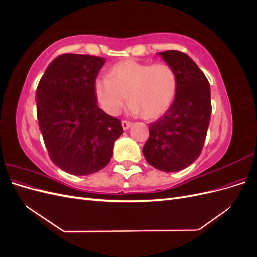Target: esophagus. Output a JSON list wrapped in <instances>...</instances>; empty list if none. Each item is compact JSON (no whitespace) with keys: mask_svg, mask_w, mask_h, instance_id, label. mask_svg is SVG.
I'll return each mask as SVG.
<instances>
[{"mask_svg":"<svg viewBox=\"0 0 257 257\" xmlns=\"http://www.w3.org/2000/svg\"><path fill=\"white\" fill-rule=\"evenodd\" d=\"M131 125H132V122H130V121H126V120H123L122 121V126H123V128L124 130H128L130 127H131Z\"/></svg>","mask_w":257,"mask_h":257,"instance_id":"1","label":"esophagus"}]
</instances>
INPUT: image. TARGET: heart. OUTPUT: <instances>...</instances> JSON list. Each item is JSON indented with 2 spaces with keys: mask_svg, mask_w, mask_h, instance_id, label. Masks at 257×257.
Listing matches in <instances>:
<instances>
[{
  "mask_svg": "<svg viewBox=\"0 0 257 257\" xmlns=\"http://www.w3.org/2000/svg\"><path fill=\"white\" fill-rule=\"evenodd\" d=\"M109 77L102 76L94 82L95 94L104 110L119 114L126 97L132 114L157 119L173 104L177 91V77L167 63H150L125 60L113 64Z\"/></svg>",
  "mask_w": 257,
  "mask_h": 257,
  "instance_id": "heart-1",
  "label": "heart"
}]
</instances>
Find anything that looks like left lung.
Wrapping results in <instances>:
<instances>
[{
  "label": "left lung",
  "instance_id": "8db88e82",
  "mask_svg": "<svg viewBox=\"0 0 257 257\" xmlns=\"http://www.w3.org/2000/svg\"><path fill=\"white\" fill-rule=\"evenodd\" d=\"M177 77L174 102L166 113L149 124V138L143 153L151 166L172 173L184 169L203 150L211 115L210 84L188 54L159 52Z\"/></svg>",
  "mask_w": 257,
  "mask_h": 257
}]
</instances>
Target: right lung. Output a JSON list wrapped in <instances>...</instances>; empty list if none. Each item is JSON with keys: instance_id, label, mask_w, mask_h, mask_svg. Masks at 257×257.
Segmentation results:
<instances>
[{"instance_id": "obj_1", "label": "right lung", "mask_w": 257, "mask_h": 257, "mask_svg": "<svg viewBox=\"0 0 257 257\" xmlns=\"http://www.w3.org/2000/svg\"><path fill=\"white\" fill-rule=\"evenodd\" d=\"M104 64L100 57L61 54L37 85V120L49 158L75 176L103 169L123 133L121 120L97 106L94 82Z\"/></svg>"}]
</instances>
